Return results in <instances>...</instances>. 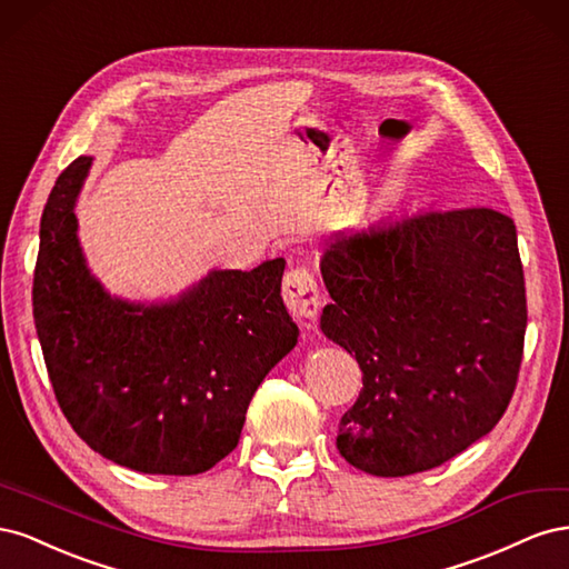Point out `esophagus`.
Segmentation results:
<instances>
[{
    "label": "esophagus",
    "instance_id": "34e87169",
    "mask_svg": "<svg viewBox=\"0 0 569 569\" xmlns=\"http://www.w3.org/2000/svg\"><path fill=\"white\" fill-rule=\"evenodd\" d=\"M282 299L301 320H313L320 311V291L316 278L306 268H291L282 282Z\"/></svg>",
    "mask_w": 569,
    "mask_h": 569
}]
</instances>
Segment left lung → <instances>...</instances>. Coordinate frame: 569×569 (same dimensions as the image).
<instances>
[{"label": "left lung", "instance_id": "8db88e82", "mask_svg": "<svg viewBox=\"0 0 569 569\" xmlns=\"http://www.w3.org/2000/svg\"><path fill=\"white\" fill-rule=\"evenodd\" d=\"M320 330L363 370L337 449L377 477L432 470L489 435L527 330L515 222L493 209L418 211L339 234L320 258Z\"/></svg>", "mask_w": 569, "mask_h": 569}]
</instances>
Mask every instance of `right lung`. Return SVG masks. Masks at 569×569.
<instances>
[{
    "label": "right lung",
    "mask_w": 569,
    "mask_h": 569,
    "mask_svg": "<svg viewBox=\"0 0 569 569\" xmlns=\"http://www.w3.org/2000/svg\"><path fill=\"white\" fill-rule=\"evenodd\" d=\"M92 157L59 176L40 220L32 316L66 420L92 451L144 475H199L234 451L266 375L297 347L284 258L211 270L166 301L104 289L76 206Z\"/></svg>",
    "instance_id": "add662e5"
}]
</instances>
